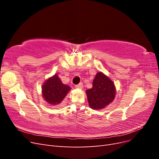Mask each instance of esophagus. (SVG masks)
Instances as JSON below:
<instances>
[{
  "label": "esophagus",
  "mask_w": 159,
  "mask_h": 159,
  "mask_svg": "<svg viewBox=\"0 0 159 159\" xmlns=\"http://www.w3.org/2000/svg\"><path fill=\"white\" fill-rule=\"evenodd\" d=\"M75 88H79V89H82L84 88V85L82 83H80L78 85H75Z\"/></svg>",
  "instance_id": "obj_1"
}]
</instances>
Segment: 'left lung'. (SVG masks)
<instances>
[{"label":"left lung","mask_w":159,"mask_h":159,"mask_svg":"<svg viewBox=\"0 0 159 159\" xmlns=\"http://www.w3.org/2000/svg\"><path fill=\"white\" fill-rule=\"evenodd\" d=\"M115 91L113 81L99 71L93 81L92 88L86 90L89 107L93 109L105 108L114 100Z\"/></svg>","instance_id":"obj_1"}]
</instances>
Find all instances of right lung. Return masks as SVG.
Instances as JSON below:
<instances>
[{"label": "right lung", "mask_w": 159, "mask_h": 159, "mask_svg": "<svg viewBox=\"0 0 159 159\" xmlns=\"http://www.w3.org/2000/svg\"><path fill=\"white\" fill-rule=\"evenodd\" d=\"M70 89V86L62 83L59 77L55 74L43 84L42 92L46 102L56 105L62 102Z\"/></svg>", "instance_id": "add662e5"}]
</instances>
